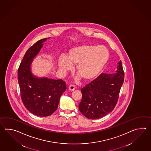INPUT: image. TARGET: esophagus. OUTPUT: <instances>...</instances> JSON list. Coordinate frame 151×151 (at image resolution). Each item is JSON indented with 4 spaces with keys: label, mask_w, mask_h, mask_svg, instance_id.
I'll use <instances>...</instances> for the list:
<instances>
[{
    "label": "esophagus",
    "mask_w": 151,
    "mask_h": 151,
    "mask_svg": "<svg viewBox=\"0 0 151 151\" xmlns=\"http://www.w3.org/2000/svg\"><path fill=\"white\" fill-rule=\"evenodd\" d=\"M75 88H76L75 86L74 85H73V84H71V85H70V86H69V89L70 91H73L75 89Z\"/></svg>",
    "instance_id": "esophagus-1"
}]
</instances>
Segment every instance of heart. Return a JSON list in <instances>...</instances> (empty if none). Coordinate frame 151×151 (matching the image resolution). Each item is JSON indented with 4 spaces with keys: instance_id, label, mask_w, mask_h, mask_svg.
Returning <instances> with one entry per match:
<instances>
[{
    "instance_id": "obj_1",
    "label": "heart",
    "mask_w": 151,
    "mask_h": 151,
    "mask_svg": "<svg viewBox=\"0 0 151 151\" xmlns=\"http://www.w3.org/2000/svg\"><path fill=\"white\" fill-rule=\"evenodd\" d=\"M109 58V51L104 46L82 45L70 49L67 57H60L58 67L66 71L76 64V74L83 80H91L103 70Z\"/></svg>"
}]
</instances>
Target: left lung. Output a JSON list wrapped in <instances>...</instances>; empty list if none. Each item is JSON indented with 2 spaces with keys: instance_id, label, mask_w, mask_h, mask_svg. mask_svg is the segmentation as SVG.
I'll return each instance as SVG.
<instances>
[{
  "instance_id": "1",
  "label": "left lung",
  "mask_w": 151,
  "mask_h": 151,
  "mask_svg": "<svg viewBox=\"0 0 151 151\" xmlns=\"http://www.w3.org/2000/svg\"><path fill=\"white\" fill-rule=\"evenodd\" d=\"M116 73H102L81 89L82 100L79 110L89 119H98L113 111L117 104L124 74L121 60Z\"/></svg>"
}]
</instances>
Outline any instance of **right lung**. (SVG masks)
I'll return each instance as SVG.
<instances>
[{
    "instance_id": "1",
    "label": "right lung",
    "mask_w": 151,
    "mask_h": 151,
    "mask_svg": "<svg viewBox=\"0 0 151 151\" xmlns=\"http://www.w3.org/2000/svg\"><path fill=\"white\" fill-rule=\"evenodd\" d=\"M47 38L37 41L27 50L18 70L20 96L24 106L32 114L45 117L57 110L60 99L67 89L62 80L38 78L31 71L33 58Z\"/></svg>"
}]
</instances>
